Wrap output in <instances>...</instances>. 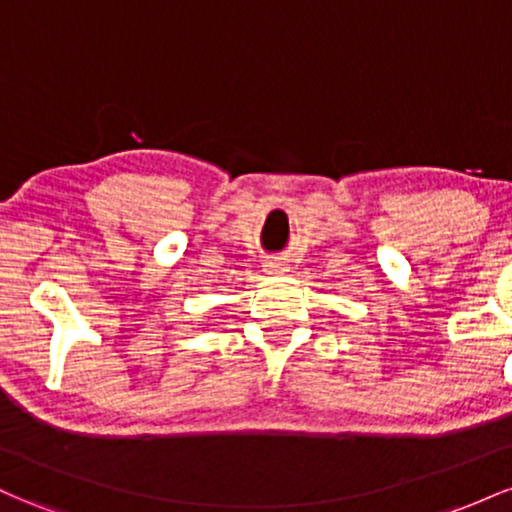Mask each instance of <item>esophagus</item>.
<instances>
[{
    "label": "esophagus",
    "instance_id": "34e87169",
    "mask_svg": "<svg viewBox=\"0 0 512 512\" xmlns=\"http://www.w3.org/2000/svg\"><path fill=\"white\" fill-rule=\"evenodd\" d=\"M269 269H274V272H281L284 267H279V264H269Z\"/></svg>",
    "mask_w": 512,
    "mask_h": 512
}]
</instances>
